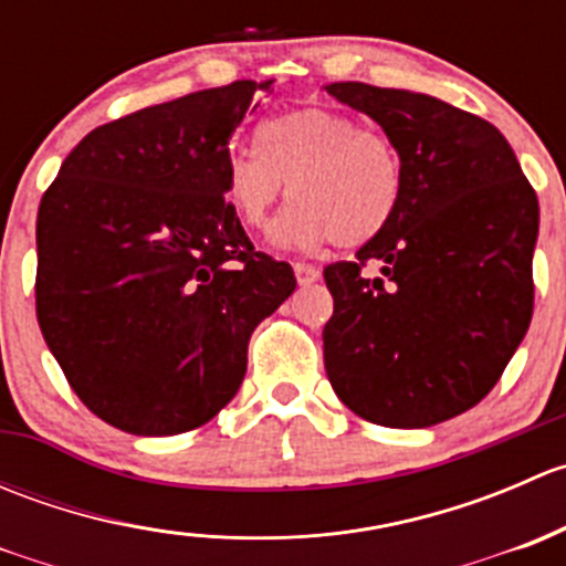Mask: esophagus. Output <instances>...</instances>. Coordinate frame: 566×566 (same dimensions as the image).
Returning a JSON list of instances; mask_svg holds the SVG:
<instances>
[{
  "label": "esophagus",
  "mask_w": 566,
  "mask_h": 566,
  "mask_svg": "<svg viewBox=\"0 0 566 566\" xmlns=\"http://www.w3.org/2000/svg\"><path fill=\"white\" fill-rule=\"evenodd\" d=\"M295 279H298L301 287H310L319 279V271L315 265H306V262H295Z\"/></svg>",
  "instance_id": "esophagus-1"
}]
</instances>
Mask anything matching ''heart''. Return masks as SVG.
Here are the masks:
<instances>
[{
  "label": "heart",
  "instance_id": "obj_1",
  "mask_svg": "<svg viewBox=\"0 0 566 566\" xmlns=\"http://www.w3.org/2000/svg\"><path fill=\"white\" fill-rule=\"evenodd\" d=\"M260 153L238 150L224 164V199L243 227L265 232L279 199L295 197L276 224L293 249L339 243L358 249L391 224L405 167L391 136L361 128L328 106H301L256 128Z\"/></svg>",
  "mask_w": 566,
  "mask_h": 566
}]
</instances>
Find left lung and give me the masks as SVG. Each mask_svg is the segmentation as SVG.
Instances as JSON below:
<instances>
[{
  "mask_svg": "<svg viewBox=\"0 0 566 566\" xmlns=\"http://www.w3.org/2000/svg\"><path fill=\"white\" fill-rule=\"evenodd\" d=\"M325 90L369 114L405 167L391 224L323 271L334 295L325 373L361 419L432 427L488 397L526 336L536 193L510 142L476 114L361 82Z\"/></svg>",
  "mask_w": 566,
  "mask_h": 566,
  "instance_id": "8db88e82",
  "label": "left lung"
}]
</instances>
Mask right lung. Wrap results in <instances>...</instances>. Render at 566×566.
<instances>
[{
    "label": "right lung",
    "mask_w": 566,
    "mask_h": 566,
    "mask_svg": "<svg viewBox=\"0 0 566 566\" xmlns=\"http://www.w3.org/2000/svg\"><path fill=\"white\" fill-rule=\"evenodd\" d=\"M271 82H232L90 130L40 199L35 312L71 389L130 436L213 419L251 331L295 290L224 199L230 139Z\"/></svg>",
    "instance_id": "add662e5"
}]
</instances>
